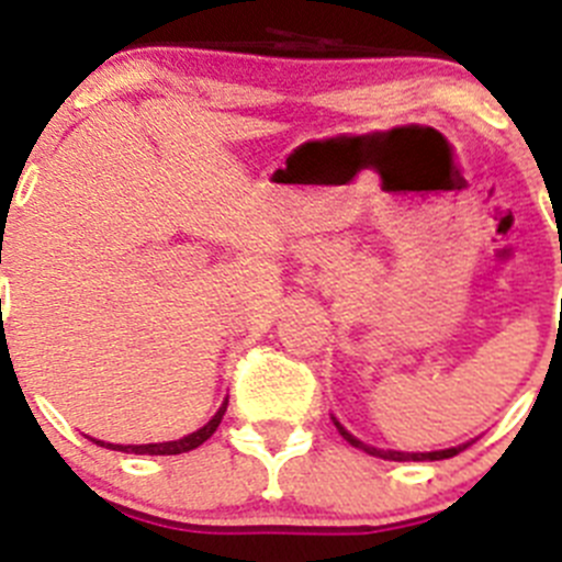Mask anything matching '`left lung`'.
Returning a JSON list of instances; mask_svg holds the SVG:
<instances>
[{"label": "left lung", "instance_id": "obj_1", "mask_svg": "<svg viewBox=\"0 0 562 562\" xmlns=\"http://www.w3.org/2000/svg\"><path fill=\"white\" fill-rule=\"evenodd\" d=\"M337 430H340V436L349 445H355V448L366 450L369 456H376V459H389V461H439V459H453V456H459L461 450H467L473 441H467V445H459V448H448V450H436V453H400V450H376V448H369V445H362L360 439H355V436L349 434V430L342 428L340 422H335Z\"/></svg>", "mask_w": 562, "mask_h": 562}]
</instances>
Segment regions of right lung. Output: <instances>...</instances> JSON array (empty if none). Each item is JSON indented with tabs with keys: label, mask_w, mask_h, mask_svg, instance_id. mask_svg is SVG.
<instances>
[{
	"label": "right lung",
	"mask_w": 562,
	"mask_h": 562,
	"mask_svg": "<svg viewBox=\"0 0 562 562\" xmlns=\"http://www.w3.org/2000/svg\"><path fill=\"white\" fill-rule=\"evenodd\" d=\"M227 411V402L222 405L220 411H216V416H213L211 422H207L205 428H200L196 434L186 436V439H177V441H160V445H109V441H98L95 445H101V448H112V450H121V453H134V456H177V453H188V450L200 448L202 441H207L213 436V430L220 428L222 416H225Z\"/></svg>",
	"instance_id": "add662e5"
}]
</instances>
